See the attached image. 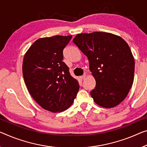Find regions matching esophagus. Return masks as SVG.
<instances>
[{"label": "esophagus", "mask_w": 147, "mask_h": 147, "mask_svg": "<svg viewBox=\"0 0 147 147\" xmlns=\"http://www.w3.org/2000/svg\"><path fill=\"white\" fill-rule=\"evenodd\" d=\"M85 77H86V76H85V75H83V76H80V80H84V79L85 78Z\"/></svg>", "instance_id": "1"}]
</instances>
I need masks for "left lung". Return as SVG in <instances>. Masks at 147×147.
Returning a JSON list of instances; mask_svg holds the SVG:
<instances>
[{
	"instance_id": "8db88e82",
	"label": "left lung",
	"mask_w": 147,
	"mask_h": 147,
	"mask_svg": "<svg viewBox=\"0 0 147 147\" xmlns=\"http://www.w3.org/2000/svg\"><path fill=\"white\" fill-rule=\"evenodd\" d=\"M73 42L87 56L96 86L90 92L100 107L112 108L127 96L134 83L135 60L122 38L110 33L78 34Z\"/></svg>"
}]
</instances>
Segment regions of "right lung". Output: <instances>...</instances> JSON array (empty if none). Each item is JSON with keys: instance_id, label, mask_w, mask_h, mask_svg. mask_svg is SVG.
I'll return each mask as SVG.
<instances>
[{"instance_id": "add662e5", "label": "right lung", "mask_w": 147, "mask_h": 147, "mask_svg": "<svg viewBox=\"0 0 147 147\" xmlns=\"http://www.w3.org/2000/svg\"><path fill=\"white\" fill-rule=\"evenodd\" d=\"M71 35L44 37L33 42L24 56L22 71L33 98L52 112L64 111L73 104L80 89L63 62V50Z\"/></svg>"}]
</instances>
